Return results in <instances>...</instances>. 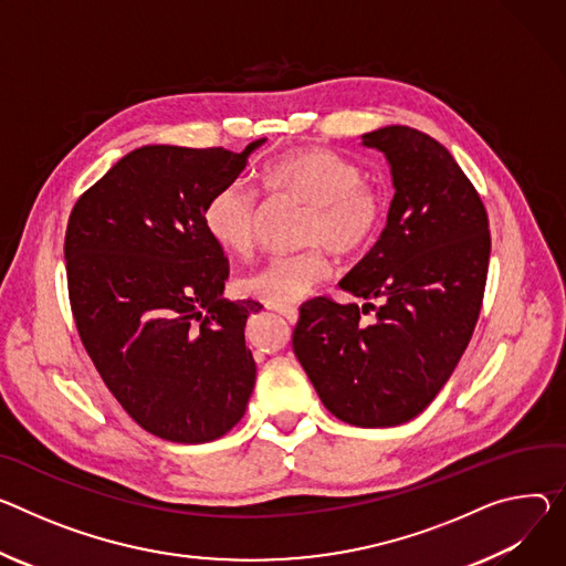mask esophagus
Masks as SVG:
<instances>
[{
  "label": "esophagus",
  "mask_w": 566,
  "mask_h": 566,
  "mask_svg": "<svg viewBox=\"0 0 566 566\" xmlns=\"http://www.w3.org/2000/svg\"><path fill=\"white\" fill-rule=\"evenodd\" d=\"M275 312L277 314H282L291 325H295L297 323V318H300V312H297V306H291V304H282V306H275Z\"/></svg>",
  "instance_id": "1"
}]
</instances>
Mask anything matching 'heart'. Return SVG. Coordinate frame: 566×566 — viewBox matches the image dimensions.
<instances>
[{"label":"heart","mask_w":566,"mask_h":566,"mask_svg":"<svg viewBox=\"0 0 566 566\" xmlns=\"http://www.w3.org/2000/svg\"><path fill=\"white\" fill-rule=\"evenodd\" d=\"M273 196H291L310 205L302 223V252L277 254L241 280L243 293L269 304H295L332 277V260L323 245L354 256L373 245L386 219L381 189L364 178L361 167L325 146H300L260 169ZM202 226L230 254H248L256 234V198L243 180H232L205 200Z\"/></svg>","instance_id":"heart-1"}]
</instances>
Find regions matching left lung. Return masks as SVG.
I'll use <instances>...</instances> for the list:
<instances>
[{"instance_id":"1","label":"left lung","mask_w":566,"mask_h":566,"mask_svg":"<svg viewBox=\"0 0 566 566\" xmlns=\"http://www.w3.org/2000/svg\"><path fill=\"white\" fill-rule=\"evenodd\" d=\"M364 144L388 158L395 185L386 230L340 282L366 304L306 302L293 352L332 416L375 429L420 416L458 366L481 314L490 226L476 187L427 133L386 126Z\"/></svg>"}]
</instances>
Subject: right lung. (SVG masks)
<instances>
[{
	"instance_id": "1",
	"label": "right lung",
	"mask_w": 566,
	"mask_h": 566,
	"mask_svg": "<svg viewBox=\"0 0 566 566\" xmlns=\"http://www.w3.org/2000/svg\"><path fill=\"white\" fill-rule=\"evenodd\" d=\"M142 146L81 193L65 269L85 352L126 413L169 442L226 436L245 413L256 366L245 321L260 302L221 297L230 266L202 226L205 200L248 156Z\"/></svg>"
}]
</instances>
